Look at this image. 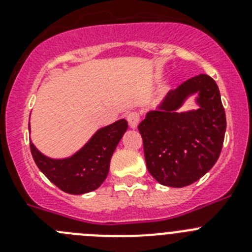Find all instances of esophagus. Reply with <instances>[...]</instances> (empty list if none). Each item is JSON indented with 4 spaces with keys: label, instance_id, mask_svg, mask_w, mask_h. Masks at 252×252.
<instances>
[{
    "label": "esophagus",
    "instance_id": "esophagus-1",
    "mask_svg": "<svg viewBox=\"0 0 252 252\" xmlns=\"http://www.w3.org/2000/svg\"><path fill=\"white\" fill-rule=\"evenodd\" d=\"M126 119H127L128 125H130L131 128H136L137 125H139V122H140V120H141V116H140V113L136 112V111H132V112L127 113Z\"/></svg>",
    "mask_w": 252,
    "mask_h": 252
}]
</instances>
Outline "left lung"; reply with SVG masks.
I'll use <instances>...</instances> for the list:
<instances>
[{
    "mask_svg": "<svg viewBox=\"0 0 252 252\" xmlns=\"http://www.w3.org/2000/svg\"><path fill=\"white\" fill-rule=\"evenodd\" d=\"M192 94H197V110L178 113ZM137 128L155 180L173 188L194 183L212 169L223 146L226 113L218 86L207 74L190 78L146 113Z\"/></svg>",
    "mask_w": 252,
    "mask_h": 252,
    "instance_id": "left-lung-1",
    "label": "left lung"
}]
</instances>
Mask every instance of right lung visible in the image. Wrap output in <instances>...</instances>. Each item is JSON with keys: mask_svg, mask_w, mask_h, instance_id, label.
Returning <instances> with one entry per match:
<instances>
[{"mask_svg": "<svg viewBox=\"0 0 252 252\" xmlns=\"http://www.w3.org/2000/svg\"><path fill=\"white\" fill-rule=\"evenodd\" d=\"M127 130V121L119 120L99 128L79 151L65 159H51L32 142L30 149L37 168L63 192L84 194L98 188L107 178L116 146Z\"/></svg>", "mask_w": 252, "mask_h": 252, "instance_id": "obj_1", "label": "right lung"}]
</instances>
